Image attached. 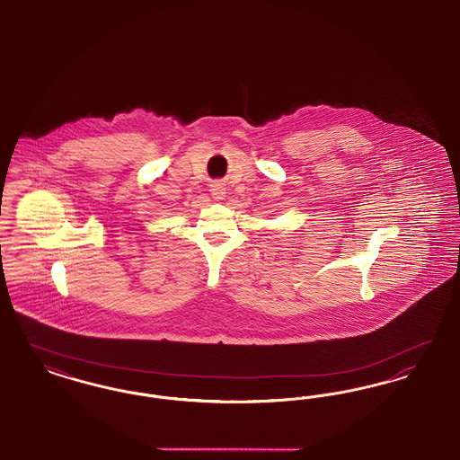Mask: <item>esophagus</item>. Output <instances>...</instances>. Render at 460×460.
Segmentation results:
<instances>
[{"label": "esophagus", "mask_w": 460, "mask_h": 460, "mask_svg": "<svg viewBox=\"0 0 460 460\" xmlns=\"http://www.w3.org/2000/svg\"><path fill=\"white\" fill-rule=\"evenodd\" d=\"M210 191H212V197L216 198V199H222V198L226 197V190H224V186L219 184V182L212 184Z\"/></svg>", "instance_id": "esophagus-1"}]
</instances>
